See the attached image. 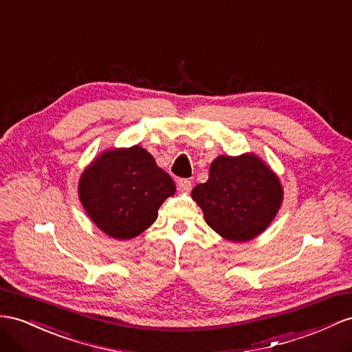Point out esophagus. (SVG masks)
Masks as SVG:
<instances>
[{"mask_svg": "<svg viewBox=\"0 0 352 352\" xmlns=\"http://www.w3.org/2000/svg\"><path fill=\"white\" fill-rule=\"evenodd\" d=\"M192 188V179L188 178H179L178 179V190L188 192Z\"/></svg>", "mask_w": 352, "mask_h": 352, "instance_id": "34e87169", "label": "esophagus"}]
</instances>
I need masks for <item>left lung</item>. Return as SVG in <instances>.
<instances>
[{
	"label": "left lung",
	"instance_id": "1",
	"mask_svg": "<svg viewBox=\"0 0 352 352\" xmlns=\"http://www.w3.org/2000/svg\"><path fill=\"white\" fill-rule=\"evenodd\" d=\"M192 197L219 235L245 242L274 220L283 202V187L254 155L219 156L211 164L208 182L197 184Z\"/></svg>",
	"mask_w": 352,
	"mask_h": 352
}]
</instances>
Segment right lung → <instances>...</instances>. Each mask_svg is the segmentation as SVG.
Returning a JSON list of instances; mask_svg holds the SVG:
<instances>
[{"label":"right lung","instance_id":"1","mask_svg":"<svg viewBox=\"0 0 352 352\" xmlns=\"http://www.w3.org/2000/svg\"><path fill=\"white\" fill-rule=\"evenodd\" d=\"M175 184L147 150L133 146L102 153L80 178L78 196L96 226L131 239L151 226Z\"/></svg>","mask_w":352,"mask_h":352}]
</instances>
